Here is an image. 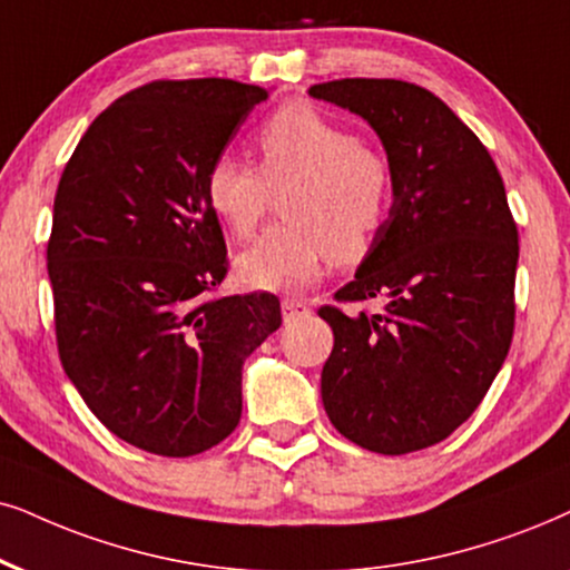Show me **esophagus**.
<instances>
[{"mask_svg": "<svg viewBox=\"0 0 570 570\" xmlns=\"http://www.w3.org/2000/svg\"><path fill=\"white\" fill-rule=\"evenodd\" d=\"M281 309H284V321H297V318H305V315L309 313V305L307 302L302 299H294V297H284V302H281Z\"/></svg>", "mask_w": 570, "mask_h": 570, "instance_id": "obj_1", "label": "esophagus"}]
</instances>
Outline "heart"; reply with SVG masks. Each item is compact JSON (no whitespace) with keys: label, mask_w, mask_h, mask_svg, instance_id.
Wrapping results in <instances>:
<instances>
[{"label":"heart","mask_w":570,"mask_h":570,"mask_svg":"<svg viewBox=\"0 0 570 570\" xmlns=\"http://www.w3.org/2000/svg\"><path fill=\"white\" fill-rule=\"evenodd\" d=\"M261 165L223 153L205 173V197L234 239H249L281 197L286 223L244 249L236 273L255 289H302L331 261L355 265L384 232L394 202V170L384 153L347 126L292 102L257 128Z\"/></svg>","instance_id":"1"}]
</instances>
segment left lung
<instances>
[{
    "instance_id": "1",
    "label": "left lung",
    "mask_w": 570,
    "mask_h": 570,
    "mask_svg": "<svg viewBox=\"0 0 570 570\" xmlns=\"http://www.w3.org/2000/svg\"><path fill=\"white\" fill-rule=\"evenodd\" d=\"M371 124L394 170L384 232L338 305H323L334 350L321 373L328 421L350 442L405 455L473 415L515 328L518 228L479 136L423 86L342 78L309 86Z\"/></svg>"
}]
</instances>
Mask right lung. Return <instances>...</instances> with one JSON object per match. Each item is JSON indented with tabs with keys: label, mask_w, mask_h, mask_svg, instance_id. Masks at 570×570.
Segmentation results:
<instances>
[{
	"label": "right lung",
	"mask_w": 570,
	"mask_h": 570,
	"mask_svg": "<svg viewBox=\"0 0 570 570\" xmlns=\"http://www.w3.org/2000/svg\"><path fill=\"white\" fill-rule=\"evenodd\" d=\"M261 86L153 81L99 112L55 194L47 268L60 363L115 436L163 458L220 444L242 365L281 326L276 294L215 297L228 273L205 173Z\"/></svg>",
	"instance_id": "right-lung-1"
}]
</instances>
